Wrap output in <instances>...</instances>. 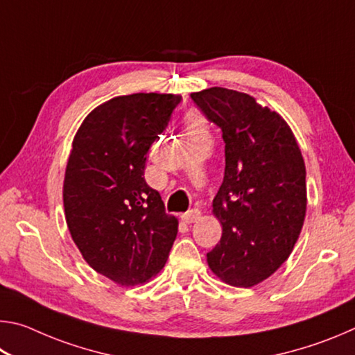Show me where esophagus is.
I'll return each mask as SVG.
<instances>
[{"label":"esophagus","mask_w":355,"mask_h":355,"mask_svg":"<svg viewBox=\"0 0 355 355\" xmlns=\"http://www.w3.org/2000/svg\"><path fill=\"white\" fill-rule=\"evenodd\" d=\"M200 211L199 209H189L188 213H184V214H182V219H183V222H186V224H192V222H197L200 219Z\"/></svg>","instance_id":"obj_1"}]
</instances>
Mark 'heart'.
<instances>
[{
    "label": "heart",
    "instance_id": "heart-1",
    "mask_svg": "<svg viewBox=\"0 0 355 355\" xmlns=\"http://www.w3.org/2000/svg\"><path fill=\"white\" fill-rule=\"evenodd\" d=\"M184 128L188 131V135L203 133L205 131V119L199 112H189L184 119Z\"/></svg>",
    "mask_w": 355,
    "mask_h": 355
}]
</instances>
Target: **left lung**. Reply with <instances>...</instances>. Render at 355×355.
Segmentation results:
<instances>
[{"label": "left lung", "mask_w": 355, "mask_h": 355, "mask_svg": "<svg viewBox=\"0 0 355 355\" xmlns=\"http://www.w3.org/2000/svg\"><path fill=\"white\" fill-rule=\"evenodd\" d=\"M225 142L224 182L213 200L222 225L207 254L225 284L250 288L266 280L293 252L307 211L305 163L280 114L225 87L191 94Z\"/></svg>", "instance_id": "obj_1"}]
</instances>
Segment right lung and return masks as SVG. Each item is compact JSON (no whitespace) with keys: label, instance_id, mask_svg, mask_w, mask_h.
Instances as JSON below:
<instances>
[{"label":"right lung","instance_id":"right-lung-1","mask_svg":"<svg viewBox=\"0 0 355 355\" xmlns=\"http://www.w3.org/2000/svg\"><path fill=\"white\" fill-rule=\"evenodd\" d=\"M180 100L155 92L114 97L83 120L71 142L62 189L69 232L89 266L117 285L158 274L177 238L178 219L164 211L144 169Z\"/></svg>","mask_w":355,"mask_h":355}]
</instances>
